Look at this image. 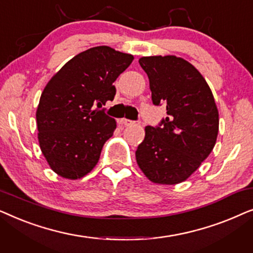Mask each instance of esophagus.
Listing matches in <instances>:
<instances>
[{"label":"esophagus","instance_id":"1","mask_svg":"<svg viewBox=\"0 0 253 253\" xmlns=\"http://www.w3.org/2000/svg\"><path fill=\"white\" fill-rule=\"evenodd\" d=\"M133 123H134L133 121L127 120V119H121L120 120V124H121V126H132Z\"/></svg>","mask_w":253,"mask_h":253}]
</instances>
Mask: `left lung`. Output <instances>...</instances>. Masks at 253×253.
Wrapping results in <instances>:
<instances>
[{
	"mask_svg": "<svg viewBox=\"0 0 253 253\" xmlns=\"http://www.w3.org/2000/svg\"><path fill=\"white\" fill-rule=\"evenodd\" d=\"M139 64L150 79L152 101L165 103L167 117L157 127H145L137 164L153 183L178 184L199 168L216 143L219 112L213 93L182 57L145 56Z\"/></svg>",
	"mask_w": 253,
	"mask_h": 253,
	"instance_id": "1",
	"label": "left lung"
}]
</instances>
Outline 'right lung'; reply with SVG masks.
I'll list each match as a JSON object with an SVG mask.
<instances>
[{
	"mask_svg": "<svg viewBox=\"0 0 253 253\" xmlns=\"http://www.w3.org/2000/svg\"><path fill=\"white\" fill-rule=\"evenodd\" d=\"M132 61L131 54L93 47L72 57L47 83L36 115L38 139L49 167L61 177L82 178L98 164L116 121L95 106L112 101L113 83Z\"/></svg>",
	"mask_w": 253,
	"mask_h": 253,
	"instance_id": "right-lung-1",
	"label": "right lung"
}]
</instances>
